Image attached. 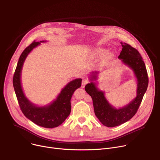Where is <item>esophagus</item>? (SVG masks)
Here are the masks:
<instances>
[{"mask_svg":"<svg viewBox=\"0 0 160 160\" xmlns=\"http://www.w3.org/2000/svg\"><path fill=\"white\" fill-rule=\"evenodd\" d=\"M88 83H89V80H88L87 78H83L82 80V88H83L85 87V86Z\"/></svg>","mask_w":160,"mask_h":160,"instance_id":"34e87169","label":"esophagus"}]
</instances>
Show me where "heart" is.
<instances>
[{
  "label": "heart",
  "mask_w": 160,
  "mask_h": 160,
  "mask_svg": "<svg viewBox=\"0 0 160 160\" xmlns=\"http://www.w3.org/2000/svg\"><path fill=\"white\" fill-rule=\"evenodd\" d=\"M106 53V50L103 48H99L97 49L94 51V54L95 56L97 57H101L103 56Z\"/></svg>",
  "instance_id": "b5f03b06"
}]
</instances>
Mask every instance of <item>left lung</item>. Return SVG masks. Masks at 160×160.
<instances>
[{"label":"left lung","mask_w":160,"mask_h":160,"mask_svg":"<svg viewBox=\"0 0 160 160\" xmlns=\"http://www.w3.org/2000/svg\"><path fill=\"white\" fill-rule=\"evenodd\" d=\"M122 48L119 56L121 61L133 70L138 80L137 96L128 104L116 109L108 102L104 92L100 91L95 82L88 83L85 90L93 100L95 114L107 127H114L129 121L135 115L147 89L148 77L145 64L138 50L131 45L121 43ZM98 72L92 73L91 80H97Z\"/></svg>","instance_id":"1"}]
</instances>
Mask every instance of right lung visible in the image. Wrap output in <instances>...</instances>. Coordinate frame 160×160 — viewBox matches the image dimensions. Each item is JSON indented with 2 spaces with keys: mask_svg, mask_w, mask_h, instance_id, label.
Instances as JSON below:
<instances>
[{
  "mask_svg": "<svg viewBox=\"0 0 160 160\" xmlns=\"http://www.w3.org/2000/svg\"><path fill=\"white\" fill-rule=\"evenodd\" d=\"M41 41H35L25 48L20 56L13 77V85L19 105L24 116L40 127L52 128L62 124L71 113V99L76 89L81 86L82 79H75L62 90L56 99L48 106L39 107L30 102L25 97L21 86V74L24 62L32 50L40 45Z\"/></svg>",
  "mask_w": 160,
  "mask_h": 160,
  "instance_id": "right-lung-1",
  "label": "right lung"
}]
</instances>
